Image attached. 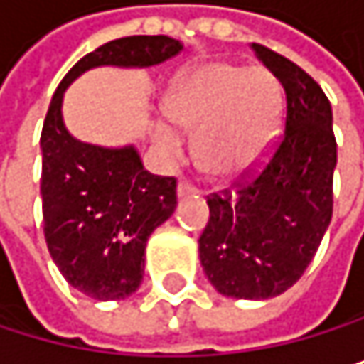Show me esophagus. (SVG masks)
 Wrapping results in <instances>:
<instances>
[{
	"instance_id": "34e87169",
	"label": "esophagus",
	"mask_w": 364,
	"mask_h": 364,
	"mask_svg": "<svg viewBox=\"0 0 364 364\" xmlns=\"http://www.w3.org/2000/svg\"><path fill=\"white\" fill-rule=\"evenodd\" d=\"M176 194L178 196H188V194H198V188L196 186H192L190 183V181H181V183H178V188H176Z\"/></svg>"
}]
</instances>
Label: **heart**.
<instances>
[{"mask_svg": "<svg viewBox=\"0 0 364 364\" xmlns=\"http://www.w3.org/2000/svg\"><path fill=\"white\" fill-rule=\"evenodd\" d=\"M279 89L267 69L205 63L181 76L166 97L178 127L198 131V157L209 172L231 174L251 166L277 127ZM157 141L170 155L183 144L170 124L157 127Z\"/></svg>", "mask_w": 364, "mask_h": 364, "instance_id": "heart-1", "label": "heart"}]
</instances>
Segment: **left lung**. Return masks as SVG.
I'll use <instances>...</instances> for the list:
<instances>
[{
	"instance_id": "left-lung-1",
	"label": "left lung",
	"mask_w": 364,
	"mask_h": 364,
	"mask_svg": "<svg viewBox=\"0 0 364 364\" xmlns=\"http://www.w3.org/2000/svg\"><path fill=\"white\" fill-rule=\"evenodd\" d=\"M251 48L282 85L284 131L262 161L207 196L198 255L223 295L271 299L304 275L332 220L336 137L318 82L286 56Z\"/></svg>"
}]
</instances>
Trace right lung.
Segmentation results:
<instances>
[{
    "mask_svg": "<svg viewBox=\"0 0 364 364\" xmlns=\"http://www.w3.org/2000/svg\"><path fill=\"white\" fill-rule=\"evenodd\" d=\"M181 50L166 34L109 41L69 69L50 102L41 133L43 233L63 277L91 299H127L139 288L148 237L176 207V178L144 170L133 146L74 139L60 117L63 93L91 67H150Z\"/></svg>",
    "mask_w": 364,
    "mask_h": 364,
    "instance_id": "obj_1",
    "label": "right lung"
}]
</instances>
